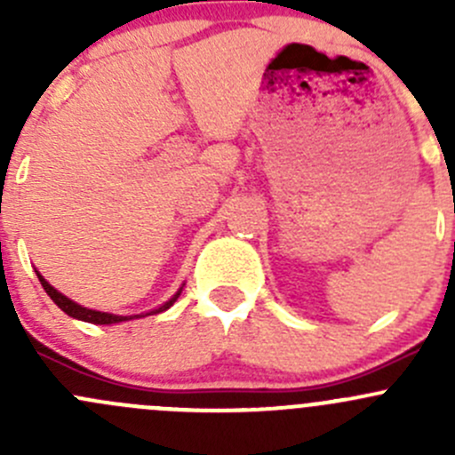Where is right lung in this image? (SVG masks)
Instances as JSON below:
<instances>
[{"label": "right lung", "instance_id": "obj_1", "mask_svg": "<svg viewBox=\"0 0 455 455\" xmlns=\"http://www.w3.org/2000/svg\"><path fill=\"white\" fill-rule=\"evenodd\" d=\"M36 277H39V282H41V286H44V291L48 292L50 295V299L54 301V304L59 306V308L63 310V313L66 315H70V316H75V319H81V321H87V323H99V325H105V323H121V321H127V319H134V316H142V315H134V316H118V315H109V313H99V310H90V308H84V306H79V304H75V301L72 299H68L66 295H61V292L57 291V288H52L50 286L48 282H45L44 277H41L39 273H36ZM178 295H180V291L176 292V295L172 297V299L167 301V304L164 306H160L158 310H154V313H163V310H167L169 306L173 304V301L178 299ZM151 315V313H149Z\"/></svg>", "mask_w": 455, "mask_h": 455}]
</instances>
